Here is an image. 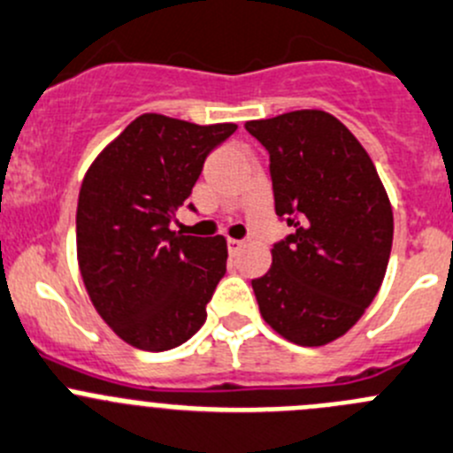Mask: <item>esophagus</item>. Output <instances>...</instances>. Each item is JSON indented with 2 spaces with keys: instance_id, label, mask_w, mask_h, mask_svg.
Listing matches in <instances>:
<instances>
[{
  "instance_id": "obj_1",
  "label": "esophagus",
  "mask_w": 453,
  "mask_h": 453,
  "mask_svg": "<svg viewBox=\"0 0 453 453\" xmlns=\"http://www.w3.org/2000/svg\"><path fill=\"white\" fill-rule=\"evenodd\" d=\"M226 244H229V251H231V253H238L240 249L244 247V240H235V238H229V240H226Z\"/></svg>"
}]
</instances>
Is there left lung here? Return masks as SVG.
Segmentation results:
<instances>
[{
  "label": "left lung",
  "instance_id": "1",
  "mask_svg": "<svg viewBox=\"0 0 453 453\" xmlns=\"http://www.w3.org/2000/svg\"><path fill=\"white\" fill-rule=\"evenodd\" d=\"M269 153L275 215L291 234L251 280L280 335L318 347L347 334L376 298L394 240V213L372 157L325 111L244 124Z\"/></svg>",
  "mask_w": 453,
  "mask_h": 453
}]
</instances>
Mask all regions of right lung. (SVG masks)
I'll return each mask as SVG.
<instances>
[{
  "label": "right lung",
  "instance_id": "1",
  "mask_svg": "<svg viewBox=\"0 0 453 453\" xmlns=\"http://www.w3.org/2000/svg\"><path fill=\"white\" fill-rule=\"evenodd\" d=\"M235 128L144 113L102 150L81 182V278L97 313L133 347L169 351L204 325L206 304L226 273V240L169 226L204 159Z\"/></svg>",
  "mask_w": 453,
  "mask_h": 453
}]
</instances>
